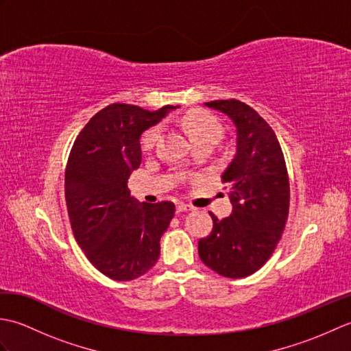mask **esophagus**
<instances>
[{
  "label": "esophagus",
  "instance_id": "34e87169",
  "mask_svg": "<svg viewBox=\"0 0 351 351\" xmlns=\"http://www.w3.org/2000/svg\"><path fill=\"white\" fill-rule=\"evenodd\" d=\"M191 210H193V208H191L190 205H187V204H184V202L176 204V213H178V214L187 213V211H191Z\"/></svg>",
  "mask_w": 351,
  "mask_h": 351
}]
</instances>
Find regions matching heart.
Masks as SVG:
<instances>
[{
    "instance_id": "b5f03b06",
    "label": "heart",
    "mask_w": 351,
    "mask_h": 351,
    "mask_svg": "<svg viewBox=\"0 0 351 351\" xmlns=\"http://www.w3.org/2000/svg\"><path fill=\"white\" fill-rule=\"evenodd\" d=\"M184 126L185 130L189 131L190 138L193 143L199 140H220L223 128L220 122L215 119L213 114L208 113V111L202 110H195L190 111L189 114L184 117ZM160 137V126H152L149 128L140 140V146L143 151H151L155 146L156 140Z\"/></svg>"
}]
</instances>
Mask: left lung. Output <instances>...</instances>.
I'll return each mask as SVG.
<instances>
[{"label":"left lung","instance_id":"obj_1","mask_svg":"<svg viewBox=\"0 0 351 351\" xmlns=\"http://www.w3.org/2000/svg\"><path fill=\"white\" fill-rule=\"evenodd\" d=\"M225 113L237 128V151L221 175L229 185L232 214L213 213L211 234L199 240L202 263L220 276L245 278L263 267L278 245L289 211L285 158L271 126L237 99L205 102Z\"/></svg>","mask_w":351,"mask_h":351}]
</instances>
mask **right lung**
Segmentation results:
<instances>
[{"mask_svg": "<svg viewBox=\"0 0 351 351\" xmlns=\"http://www.w3.org/2000/svg\"><path fill=\"white\" fill-rule=\"evenodd\" d=\"M175 108L111 104L88 121L72 146L64 196L73 237L110 279H137L160 258V238L175 205L140 204L126 182L141 162L140 136Z\"/></svg>", "mask_w": 351, "mask_h": 351, "instance_id": "right-lung-1", "label": "right lung"}]
</instances>
